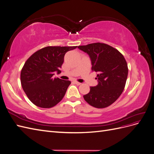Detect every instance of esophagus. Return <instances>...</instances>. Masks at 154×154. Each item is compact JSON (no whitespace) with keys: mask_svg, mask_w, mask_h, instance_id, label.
I'll use <instances>...</instances> for the list:
<instances>
[{"mask_svg":"<svg viewBox=\"0 0 154 154\" xmlns=\"http://www.w3.org/2000/svg\"><path fill=\"white\" fill-rule=\"evenodd\" d=\"M74 82V83H75V84H76V85H81V84H82V83H80V82H76V81Z\"/></svg>","mask_w":154,"mask_h":154,"instance_id":"esophagus-1","label":"esophagus"}]
</instances>
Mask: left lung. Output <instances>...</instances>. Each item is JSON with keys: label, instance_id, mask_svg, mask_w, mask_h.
I'll list each match as a JSON object with an SVG mask.
<instances>
[{"label": "left lung", "instance_id": "1", "mask_svg": "<svg viewBox=\"0 0 154 154\" xmlns=\"http://www.w3.org/2000/svg\"><path fill=\"white\" fill-rule=\"evenodd\" d=\"M87 53L92 70L97 73L98 83L90 87L83 98L90 105L98 109L109 106L122 94L128 76L127 63L117 49L103 43H93L78 46Z\"/></svg>", "mask_w": 154, "mask_h": 154}]
</instances>
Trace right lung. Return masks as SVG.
I'll use <instances>...</instances> for the list:
<instances>
[{"instance_id": "right-lung-1", "label": "right lung", "mask_w": 154, "mask_h": 154, "mask_svg": "<svg viewBox=\"0 0 154 154\" xmlns=\"http://www.w3.org/2000/svg\"><path fill=\"white\" fill-rule=\"evenodd\" d=\"M77 46H48L27 60L22 69L20 81L23 90L32 103L41 108H51L64 97L71 82L53 78L61 72L64 56Z\"/></svg>"}]
</instances>
